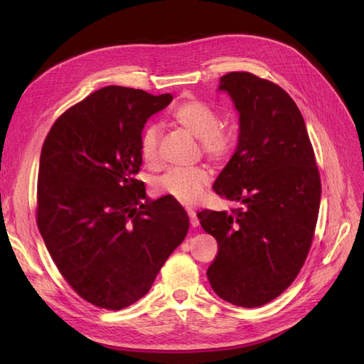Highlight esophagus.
Segmentation results:
<instances>
[{
  "label": "esophagus",
  "mask_w": 364,
  "mask_h": 364,
  "mask_svg": "<svg viewBox=\"0 0 364 364\" xmlns=\"http://www.w3.org/2000/svg\"><path fill=\"white\" fill-rule=\"evenodd\" d=\"M187 214H188V217H190V224H192L193 227H198V225H199V218H198V215H196V213H195V209L187 208Z\"/></svg>",
  "instance_id": "1"
}]
</instances>
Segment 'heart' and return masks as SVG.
<instances>
[{"mask_svg":"<svg viewBox=\"0 0 364 364\" xmlns=\"http://www.w3.org/2000/svg\"><path fill=\"white\" fill-rule=\"evenodd\" d=\"M172 119L199 139L203 155L215 164L232 156L236 147V131L232 125L221 124L218 112L199 99H187L172 110ZM161 129L147 125L139 140V151L147 166L155 168L161 162ZM211 176L205 165L169 168L153 180V188L181 203L193 205L200 200Z\"/></svg>","mask_w":364,"mask_h":364,"instance_id":"heart-1","label":"heart"}]
</instances>
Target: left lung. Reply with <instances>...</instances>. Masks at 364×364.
<instances>
[{
  "mask_svg": "<svg viewBox=\"0 0 364 364\" xmlns=\"http://www.w3.org/2000/svg\"><path fill=\"white\" fill-rule=\"evenodd\" d=\"M240 113L239 144L214 192L243 206L198 214L218 252L208 267L214 292L254 309L289 288L314 239L321 184L302 114L277 84L251 72L221 76Z\"/></svg>",
  "mask_w": 364,
  "mask_h": 364,
  "instance_id": "8db88e82",
  "label": "left lung"
}]
</instances>
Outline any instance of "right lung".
<instances>
[{"instance_id":"obj_1","label":"right lung","mask_w":364,"mask_h":364,"mask_svg":"<svg viewBox=\"0 0 364 364\" xmlns=\"http://www.w3.org/2000/svg\"><path fill=\"white\" fill-rule=\"evenodd\" d=\"M171 100L109 85L63 112L44 140L36 224L63 279L95 307L122 310L143 298L187 235L183 206L151 200L134 178L143 127Z\"/></svg>"}]
</instances>
